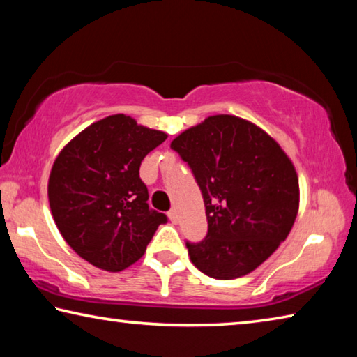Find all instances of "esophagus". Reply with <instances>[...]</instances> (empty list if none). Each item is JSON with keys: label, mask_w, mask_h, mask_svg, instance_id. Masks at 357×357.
<instances>
[{"label": "esophagus", "mask_w": 357, "mask_h": 357, "mask_svg": "<svg viewBox=\"0 0 357 357\" xmlns=\"http://www.w3.org/2000/svg\"><path fill=\"white\" fill-rule=\"evenodd\" d=\"M168 219H170L173 223H176V220H178V215H176V211L174 209H172L170 213H168Z\"/></svg>", "instance_id": "1"}]
</instances>
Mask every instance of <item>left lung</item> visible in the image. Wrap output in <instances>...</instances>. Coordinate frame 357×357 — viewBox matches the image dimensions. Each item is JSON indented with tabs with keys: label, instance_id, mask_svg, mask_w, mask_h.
Instances as JSON below:
<instances>
[{
	"label": "left lung",
	"instance_id": "1",
	"mask_svg": "<svg viewBox=\"0 0 357 357\" xmlns=\"http://www.w3.org/2000/svg\"><path fill=\"white\" fill-rule=\"evenodd\" d=\"M192 168L206 208L208 234L185 243L190 261L231 280L255 271L285 241L299 209L293 162L250 121L214 114L172 142Z\"/></svg>",
	"mask_w": 357,
	"mask_h": 357
}]
</instances>
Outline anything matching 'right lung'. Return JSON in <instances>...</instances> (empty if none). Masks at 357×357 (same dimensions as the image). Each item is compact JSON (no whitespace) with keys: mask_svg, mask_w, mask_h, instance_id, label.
Wrapping results in <instances>:
<instances>
[{"mask_svg":"<svg viewBox=\"0 0 357 357\" xmlns=\"http://www.w3.org/2000/svg\"><path fill=\"white\" fill-rule=\"evenodd\" d=\"M118 113L96 121L61 149L48 178L56 227L77 255L118 273L143 257L167 215L148 206L142 160L167 140Z\"/></svg>","mask_w":357,"mask_h":357,"instance_id":"add662e5","label":"right lung"}]
</instances>
